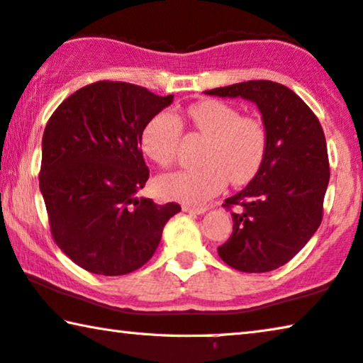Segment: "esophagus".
<instances>
[{"mask_svg": "<svg viewBox=\"0 0 363 363\" xmlns=\"http://www.w3.org/2000/svg\"><path fill=\"white\" fill-rule=\"evenodd\" d=\"M182 210L186 213H194V215H202L206 211L205 206H192V205H184Z\"/></svg>", "mask_w": 363, "mask_h": 363, "instance_id": "1", "label": "esophagus"}]
</instances>
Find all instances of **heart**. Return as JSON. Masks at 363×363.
<instances>
[{"instance_id":"b5f03b06","label":"heart","mask_w":363,"mask_h":363,"mask_svg":"<svg viewBox=\"0 0 363 363\" xmlns=\"http://www.w3.org/2000/svg\"><path fill=\"white\" fill-rule=\"evenodd\" d=\"M186 114L194 130L205 139L199 158L202 166L160 176V195L199 205L220 192L226 179L234 186L254 179L268 148V132L262 119L242 116L238 108L220 100L194 103ZM181 137V121L169 111H161L142 130V152L158 166H169L176 160Z\"/></svg>"}]
</instances>
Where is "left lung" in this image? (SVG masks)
<instances>
[{
    "mask_svg": "<svg viewBox=\"0 0 363 363\" xmlns=\"http://www.w3.org/2000/svg\"><path fill=\"white\" fill-rule=\"evenodd\" d=\"M254 101L268 132L267 157L244 191L224 200L233 234L218 247L221 260L244 273L283 267L323 220L330 161L323 129L306 101L283 84L249 80L206 90Z\"/></svg>",
    "mask_w": 363,
    "mask_h": 363,
    "instance_id": "1",
    "label": "left lung"
}]
</instances>
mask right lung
Masks as SVG:
<instances>
[{
	"mask_svg": "<svg viewBox=\"0 0 363 363\" xmlns=\"http://www.w3.org/2000/svg\"><path fill=\"white\" fill-rule=\"evenodd\" d=\"M140 85L99 80L55 109L42 140L40 191L57 247L90 273L128 274L157 250L181 211L139 199L150 176L140 148L145 124L171 105Z\"/></svg>",
	"mask_w": 363,
	"mask_h": 363,
	"instance_id": "right-lung-1",
	"label": "right lung"
}]
</instances>
